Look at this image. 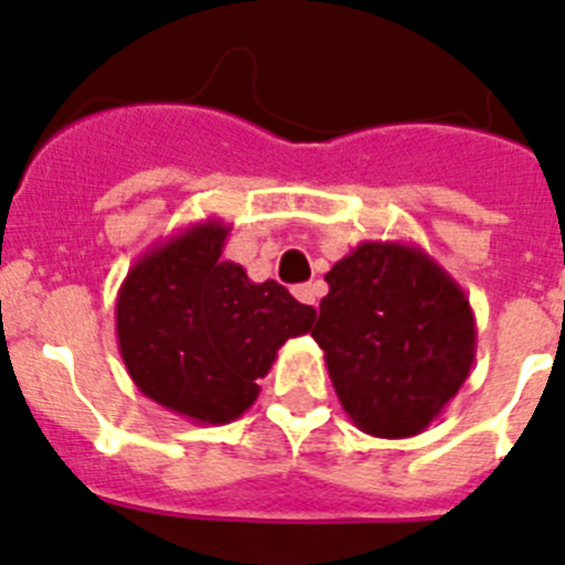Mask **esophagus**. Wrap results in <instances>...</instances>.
<instances>
[{
  "label": "esophagus",
  "instance_id": "obj_1",
  "mask_svg": "<svg viewBox=\"0 0 565 565\" xmlns=\"http://www.w3.org/2000/svg\"><path fill=\"white\" fill-rule=\"evenodd\" d=\"M294 297H297L299 302H305V305H317L319 286H317V282H305V286H297V288H294Z\"/></svg>",
  "mask_w": 565,
  "mask_h": 565
}]
</instances>
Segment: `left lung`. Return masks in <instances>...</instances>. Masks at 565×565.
<instances>
[{"instance_id":"8db88e82","label":"left lung","mask_w":565,"mask_h":565,"mask_svg":"<svg viewBox=\"0 0 565 565\" xmlns=\"http://www.w3.org/2000/svg\"><path fill=\"white\" fill-rule=\"evenodd\" d=\"M310 330L341 408L364 434L426 431L476 359V319L457 279L414 243L364 241L328 274Z\"/></svg>"}]
</instances>
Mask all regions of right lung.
<instances>
[{
  "mask_svg": "<svg viewBox=\"0 0 565 565\" xmlns=\"http://www.w3.org/2000/svg\"><path fill=\"white\" fill-rule=\"evenodd\" d=\"M232 226L190 224L148 248L117 294V344L142 395L184 420L224 426L260 395L277 350L317 319L310 305L224 260Z\"/></svg>",
  "mask_w": 565,
  "mask_h": 565,
  "instance_id": "obj_1",
  "label": "right lung"
}]
</instances>
